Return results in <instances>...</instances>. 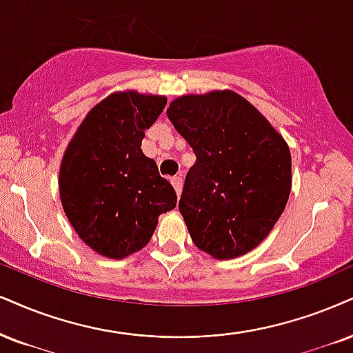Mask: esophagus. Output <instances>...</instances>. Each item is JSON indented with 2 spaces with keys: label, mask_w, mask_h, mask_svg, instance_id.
Instances as JSON below:
<instances>
[{
  "label": "esophagus",
  "mask_w": 353,
  "mask_h": 353,
  "mask_svg": "<svg viewBox=\"0 0 353 353\" xmlns=\"http://www.w3.org/2000/svg\"><path fill=\"white\" fill-rule=\"evenodd\" d=\"M172 185H173V188H175L178 196H180L181 188H183V178H181V176H173L172 178Z\"/></svg>",
  "instance_id": "esophagus-1"
}]
</instances>
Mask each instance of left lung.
<instances>
[{"mask_svg": "<svg viewBox=\"0 0 353 353\" xmlns=\"http://www.w3.org/2000/svg\"><path fill=\"white\" fill-rule=\"evenodd\" d=\"M167 116L196 154L178 204L191 241L217 260L245 255L288 203V143L232 90L178 97Z\"/></svg>", "mask_w": 353, "mask_h": 353, "instance_id": "1", "label": "left lung"}]
</instances>
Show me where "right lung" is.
<instances>
[{"instance_id": "obj_1", "label": "right lung", "mask_w": 353, "mask_h": 353, "mask_svg": "<svg viewBox=\"0 0 353 353\" xmlns=\"http://www.w3.org/2000/svg\"><path fill=\"white\" fill-rule=\"evenodd\" d=\"M167 98L114 91L90 110L65 149L60 201L78 237L108 259L136 254L150 241L159 216L176 193L141 149Z\"/></svg>"}]
</instances>
